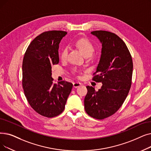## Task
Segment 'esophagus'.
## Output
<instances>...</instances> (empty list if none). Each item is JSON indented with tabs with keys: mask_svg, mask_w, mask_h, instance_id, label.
<instances>
[{
	"mask_svg": "<svg viewBox=\"0 0 151 151\" xmlns=\"http://www.w3.org/2000/svg\"><path fill=\"white\" fill-rule=\"evenodd\" d=\"M73 84L74 88H78V87H79V86H81V83H80V82H75V83H73Z\"/></svg>",
	"mask_w": 151,
	"mask_h": 151,
	"instance_id": "34e87169",
	"label": "esophagus"
}]
</instances>
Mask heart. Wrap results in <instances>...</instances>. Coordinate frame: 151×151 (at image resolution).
I'll return each instance as SVG.
<instances>
[{
    "mask_svg": "<svg viewBox=\"0 0 151 151\" xmlns=\"http://www.w3.org/2000/svg\"><path fill=\"white\" fill-rule=\"evenodd\" d=\"M76 47L79 49L85 57L91 56L94 51V46L88 39L87 38H81L79 39L75 42ZM68 55V48L64 47L61 52L62 59H66Z\"/></svg>",
    "mask_w": 151,
    "mask_h": 151,
    "instance_id": "1",
    "label": "heart"
}]
</instances>
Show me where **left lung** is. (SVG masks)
I'll list each match as a JSON object with an SVG mask.
<instances>
[{
  "instance_id": "1",
  "label": "left lung",
  "mask_w": 151,
  "mask_h": 151,
  "mask_svg": "<svg viewBox=\"0 0 151 151\" xmlns=\"http://www.w3.org/2000/svg\"><path fill=\"white\" fill-rule=\"evenodd\" d=\"M102 44L101 55L93 80L101 82L96 91L87 86L84 98L86 112L94 119L102 120L114 114L122 106L132 85L133 60L125 43L116 35L106 31H94Z\"/></svg>"
}]
</instances>
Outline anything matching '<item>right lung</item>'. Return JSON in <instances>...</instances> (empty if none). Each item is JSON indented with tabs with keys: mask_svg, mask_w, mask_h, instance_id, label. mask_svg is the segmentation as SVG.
Segmentation results:
<instances>
[{
	"mask_svg": "<svg viewBox=\"0 0 151 151\" xmlns=\"http://www.w3.org/2000/svg\"><path fill=\"white\" fill-rule=\"evenodd\" d=\"M67 34L63 31H49L35 37L26 51L22 64V84L24 95L37 113L52 118L64 110L73 84L53 82L52 66L59 62L58 47Z\"/></svg>",
	"mask_w": 151,
	"mask_h": 151,
	"instance_id": "add662e5",
	"label": "right lung"
}]
</instances>
